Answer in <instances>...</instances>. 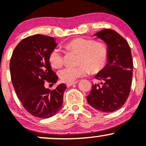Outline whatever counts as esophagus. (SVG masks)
Masks as SVG:
<instances>
[{
	"label": "esophagus",
	"mask_w": 146,
	"mask_h": 146,
	"mask_svg": "<svg viewBox=\"0 0 146 146\" xmlns=\"http://www.w3.org/2000/svg\"><path fill=\"white\" fill-rule=\"evenodd\" d=\"M77 83H78V82H72V83H66V86H67V87H69L72 86V85L75 84Z\"/></svg>",
	"instance_id": "34e87169"
}]
</instances>
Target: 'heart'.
Listing matches in <instances>:
<instances>
[{
	"instance_id": "1",
	"label": "heart",
	"mask_w": 146,
	"mask_h": 146,
	"mask_svg": "<svg viewBox=\"0 0 146 146\" xmlns=\"http://www.w3.org/2000/svg\"><path fill=\"white\" fill-rule=\"evenodd\" d=\"M64 48L69 51L78 53L80 65L77 67L65 68L59 72L60 80L64 82H75L78 78L88 75L90 70L93 73H98L104 68L107 64L108 49L104 43L101 42L75 38L66 43ZM48 60L53 68H59L63 65L62 56L58 50L51 52Z\"/></svg>"
}]
</instances>
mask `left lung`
Masks as SVG:
<instances>
[{"mask_svg": "<svg viewBox=\"0 0 146 146\" xmlns=\"http://www.w3.org/2000/svg\"><path fill=\"white\" fill-rule=\"evenodd\" d=\"M94 36L105 42L108 58L104 68L94 77L101 81V85L93 84L87 102L99 111L112 113L124 104L130 92L133 68L131 50L127 41L114 30L103 29Z\"/></svg>", "mask_w": 146, "mask_h": 146, "instance_id": "obj_1", "label": "left lung"}]
</instances>
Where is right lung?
<instances>
[{
  "label": "right lung",
  "mask_w": 146,
  "mask_h": 146,
  "mask_svg": "<svg viewBox=\"0 0 146 146\" xmlns=\"http://www.w3.org/2000/svg\"><path fill=\"white\" fill-rule=\"evenodd\" d=\"M57 46L53 37L33 35L19 42L10 60L13 86L24 108L39 118H49L61 109L64 84L51 90L44 81L56 84L58 77L52 70L48 58Z\"/></svg>",
  "instance_id": "obj_1"
}]
</instances>
